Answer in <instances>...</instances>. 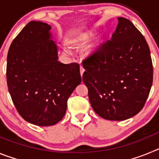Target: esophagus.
I'll return each mask as SVG.
<instances>
[{
	"mask_svg": "<svg viewBox=\"0 0 159 159\" xmlns=\"http://www.w3.org/2000/svg\"><path fill=\"white\" fill-rule=\"evenodd\" d=\"M80 75H81V76H82L83 74H84V71H85L84 68V67H83L82 65H81L80 67Z\"/></svg>",
	"mask_w": 159,
	"mask_h": 159,
	"instance_id": "1",
	"label": "esophagus"
}]
</instances>
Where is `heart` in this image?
I'll return each mask as SVG.
<instances>
[{"label":"heart","mask_w":159,"mask_h":159,"mask_svg":"<svg viewBox=\"0 0 159 159\" xmlns=\"http://www.w3.org/2000/svg\"><path fill=\"white\" fill-rule=\"evenodd\" d=\"M93 35L92 33H88V32H84V33H81V34L79 35L76 37L75 41L76 43H84V42H87L88 40H89L92 37ZM101 42L99 39H96L95 40V41H93L92 43H91L89 45L87 46L84 49V52L87 56H92V55L95 54L97 52L99 51V48L100 47Z\"/></svg>","instance_id":"1"}]
</instances>
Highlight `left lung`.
Listing matches in <instances>:
<instances>
[{"mask_svg":"<svg viewBox=\"0 0 159 159\" xmlns=\"http://www.w3.org/2000/svg\"><path fill=\"white\" fill-rule=\"evenodd\" d=\"M118 20L110 40L83 62V81L93 110L114 121L137 115L153 83L152 60L145 38L129 20Z\"/></svg>","mask_w":159,"mask_h":159,"instance_id":"8db88e82","label":"left lung"}]
</instances>
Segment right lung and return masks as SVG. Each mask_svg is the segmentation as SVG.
Returning <instances> with one entry per match:
<instances>
[{
    "label": "right lung",
    "mask_w": 159,
    "mask_h": 159,
    "mask_svg": "<svg viewBox=\"0 0 159 159\" xmlns=\"http://www.w3.org/2000/svg\"><path fill=\"white\" fill-rule=\"evenodd\" d=\"M41 21H30L12 40L7 57L8 92L18 113L36 126L57 124L81 83L80 65L58 61V48Z\"/></svg>",
    "instance_id": "right-lung-1"
}]
</instances>
